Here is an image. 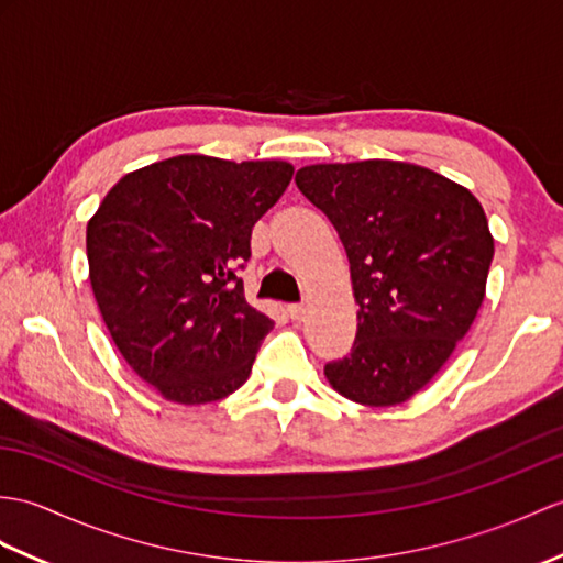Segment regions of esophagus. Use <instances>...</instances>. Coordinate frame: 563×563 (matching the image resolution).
I'll list each match as a JSON object with an SVG mask.
<instances>
[{
    "instance_id": "1",
    "label": "esophagus",
    "mask_w": 563,
    "mask_h": 563,
    "mask_svg": "<svg viewBox=\"0 0 563 563\" xmlns=\"http://www.w3.org/2000/svg\"><path fill=\"white\" fill-rule=\"evenodd\" d=\"M287 313H290L292 321H305L307 307L305 305H290V307H287Z\"/></svg>"
}]
</instances>
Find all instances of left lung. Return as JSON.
Segmentation results:
<instances>
[{
  "instance_id": "obj_1",
  "label": "left lung",
  "mask_w": 563,
  "mask_h": 563,
  "mask_svg": "<svg viewBox=\"0 0 563 563\" xmlns=\"http://www.w3.org/2000/svg\"><path fill=\"white\" fill-rule=\"evenodd\" d=\"M295 181L333 222L360 305L355 345L323 374L360 405L405 402L482 307L494 256L487 216L465 187L412 163L307 165Z\"/></svg>"
}]
</instances>
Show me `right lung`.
Here are the masks:
<instances>
[{
  "mask_svg": "<svg viewBox=\"0 0 563 563\" xmlns=\"http://www.w3.org/2000/svg\"><path fill=\"white\" fill-rule=\"evenodd\" d=\"M292 173L285 161L175 155L124 175L88 220L102 321L165 400L213 402L250 378L273 321L246 302L238 268Z\"/></svg>",
  "mask_w": 563,
  "mask_h": 563,
  "instance_id": "1",
  "label": "right lung"
}]
</instances>
